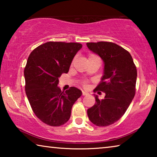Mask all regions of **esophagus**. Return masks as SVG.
<instances>
[{"instance_id": "1", "label": "esophagus", "mask_w": 157, "mask_h": 157, "mask_svg": "<svg viewBox=\"0 0 157 157\" xmlns=\"http://www.w3.org/2000/svg\"><path fill=\"white\" fill-rule=\"evenodd\" d=\"M89 95L88 93H86L85 91H82V95Z\"/></svg>"}]
</instances>
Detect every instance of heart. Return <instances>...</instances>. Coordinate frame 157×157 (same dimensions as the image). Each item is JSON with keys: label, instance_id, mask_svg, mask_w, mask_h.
<instances>
[{"label": "heart", "instance_id": "b5f03b06", "mask_svg": "<svg viewBox=\"0 0 157 157\" xmlns=\"http://www.w3.org/2000/svg\"><path fill=\"white\" fill-rule=\"evenodd\" d=\"M95 58H97V59H99V57H98L97 55H95L94 54H90V55H89L88 60L89 59H95ZM81 84H82V86H84V87H86L87 86V82L86 81H82L81 82Z\"/></svg>", "mask_w": 157, "mask_h": 157}]
</instances>
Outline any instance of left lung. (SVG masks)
Masks as SVG:
<instances>
[{"mask_svg":"<svg viewBox=\"0 0 157 157\" xmlns=\"http://www.w3.org/2000/svg\"><path fill=\"white\" fill-rule=\"evenodd\" d=\"M86 45L105 63L104 75L94 92L105 93L102 100L94 95L96 102L88 109L87 114L92 123L107 127L118 121L132 102L136 94V67L130 53L112 42H89Z\"/></svg>","mask_w":157,"mask_h":157,"instance_id":"left-lung-1","label":"left lung"}]
</instances>
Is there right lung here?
I'll list each match as a JSON object with an SVG mask.
<instances>
[{
    "instance_id": "1",
    "label": "right lung",
    "mask_w": 157,
    "mask_h": 157,
    "mask_svg": "<svg viewBox=\"0 0 157 157\" xmlns=\"http://www.w3.org/2000/svg\"><path fill=\"white\" fill-rule=\"evenodd\" d=\"M79 43L49 41L33 50L24 69L25 90L34 113L50 126L63 125L82 91L75 87L62 91L59 78L67 73L78 50Z\"/></svg>"
}]
</instances>
